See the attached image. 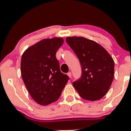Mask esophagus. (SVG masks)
<instances>
[{"mask_svg": "<svg viewBox=\"0 0 131 131\" xmlns=\"http://www.w3.org/2000/svg\"><path fill=\"white\" fill-rule=\"evenodd\" d=\"M68 74V76L69 77V78H71L72 76H71V72H69V73H68V74Z\"/></svg>", "mask_w": 131, "mask_h": 131, "instance_id": "1", "label": "esophagus"}]
</instances>
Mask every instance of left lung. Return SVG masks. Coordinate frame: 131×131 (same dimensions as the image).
I'll return each mask as SVG.
<instances>
[{"label":"left lung","mask_w":131,"mask_h":131,"mask_svg":"<svg viewBox=\"0 0 131 131\" xmlns=\"http://www.w3.org/2000/svg\"><path fill=\"white\" fill-rule=\"evenodd\" d=\"M66 42L82 67V77L73 82V86L83 99L100 100L110 89L114 78L113 58L100 44L84 37H67Z\"/></svg>","instance_id":"obj_1"}]
</instances>
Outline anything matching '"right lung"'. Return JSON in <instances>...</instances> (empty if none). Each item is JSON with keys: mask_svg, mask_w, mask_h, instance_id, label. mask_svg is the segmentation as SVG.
Here are the masks:
<instances>
[{"mask_svg": "<svg viewBox=\"0 0 131 131\" xmlns=\"http://www.w3.org/2000/svg\"><path fill=\"white\" fill-rule=\"evenodd\" d=\"M60 37L45 38L27 48L21 58V74L31 96L41 105L58 100L69 77L60 70L56 53Z\"/></svg>", "mask_w": 131, "mask_h": 131, "instance_id": "right-lung-1", "label": "right lung"}]
</instances>
